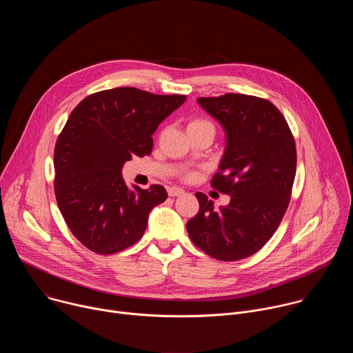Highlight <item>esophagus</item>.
Returning <instances> with one entry per match:
<instances>
[{"instance_id":"1","label":"esophagus","mask_w":353,"mask_h":353,"mask_svg":"<svg viewBox=\"0 0 353 353\" xmlns=\"http://www.w3.org/2000/svg\"><path fill=\"white\" fill-rule=\"evenodd\" d=\"M183 192H184V190L180 188V187H169L168 188L169 196H177V195H181Z\"/></svg>"}]
</instances>
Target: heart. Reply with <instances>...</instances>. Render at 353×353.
<instances>
[{"label":"heart","mask_w":353,"mask_h":353,"mask_svg":"<svg viewBox=\"0 0 353 353\" xmlns=\"http://www.w3.org/2000/svg\"><path fill=\"white\" fill-rule=\"evenodd\" d=\"M203 127H214L210 121H207V120H203V119H194V120H191L188 124H187V131L188 130H195V128H203ZM191 177V174L190 173H187L185 174V179H190Z\"/></svg>","instance_id":"b5f03b06"}]
</instances>
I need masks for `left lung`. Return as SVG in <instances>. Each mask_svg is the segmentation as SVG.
I'll list each match as a JSON object with an SVG mask.
<instances>
[{"label":"left lung","mask_w":353,"mask_h":353,"mask_svg":"<svg viewBox=\"0 0 353 353\" xmlns=\"http://www.w3.org/2000/svg\"><path fill=\"white\" fill-rule=\"evenodd\" d=\"M196 102L221 123L226 148L211 185L230 195L214 210L203 192L198 214L187 222L192 243L221 261L253 256L272 237L290 201L296 145L282 113L267 99L226 93Z\"/></svg>","instance_id":"left-lung-1"}]
</instances>
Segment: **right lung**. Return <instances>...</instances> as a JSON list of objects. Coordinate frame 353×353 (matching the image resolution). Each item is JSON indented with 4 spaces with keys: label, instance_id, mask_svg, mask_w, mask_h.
I'll return each mask as SVG.
<instances>
[{
    "label": "right lung",
    "instance_id": "add662e5",
    "mask_svg": "<svg viewBox=\"0 0 353 353\" xmlns=\"http://www.w3.org/2000/svg\"><path fill=\"white\" fill-rule=\"evenodd\" d=\"M184 102V94L124 86L86 96L70 114L54 149V192L70 230L93 253L135 244L168 198L159 184L130 190L121 168L152 152V134Z\"/></svg>",
    "mask_w": 353,
    "mask_h": 353
}]
</instances>
